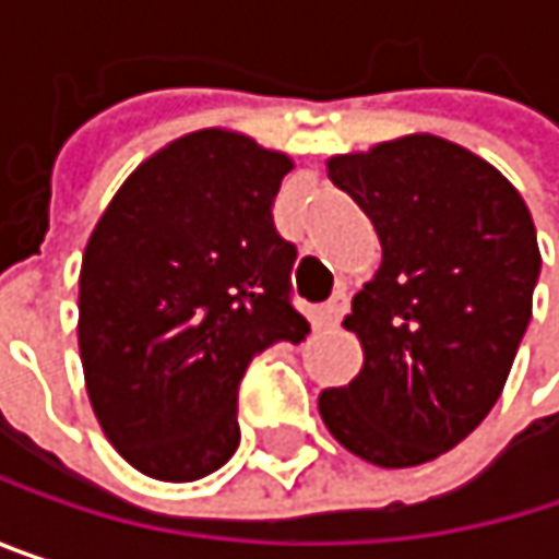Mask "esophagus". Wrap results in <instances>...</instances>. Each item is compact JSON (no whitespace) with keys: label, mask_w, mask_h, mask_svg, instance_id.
<instances>
[{"label":"esophagus","mask_w":559,"mask_h":559,"mask_svg":"<svg viewBox=\"0 0 559 559\" xmlns=\"http://www.w3.org/2000/svg\"><path fill=\"white\" fill-rule=\"evenodd\" d=\"M346 310H349V294H346V290H336V294L323 304V320H326L330 326H340V320L346 317Z\"/></svg>","instance_id":"obj_1"}]
</instances>
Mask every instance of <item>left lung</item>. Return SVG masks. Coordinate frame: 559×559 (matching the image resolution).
Here are the masks:
<instances>
[{"instance_id":"1","label":"left lung","mask_w":559,"mask_h":559,"mask_svg":"<svg viewBox=\"0 0 559 559\" xmlns=\"http://www.w3.org/2000/svg\"><path fill=\"white\" fill-rule=\"evenodd\" d=\"M326 174L372 219L382 265L343 320L362 369L320 391V417L366 463H430L483 424L511 372L540 275L531 210L502 170L427 132L333 155Z\"/></svg>"}]
</instances>
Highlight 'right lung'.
Here are the masks:
<instances>
[{
  "instance_id": "1",
  "label": "right lung",
  "mask_w": 559,
  "mask_h": 559,
  "mask_svg": "<svg viewBox=\"0 0 559 559\" xmlns=\"http://www.w3.org/2000/svg\"><path fill=\"white\" fill-rule=\"evenodd\" d=\"M294 162L233 129L145 158L90 233L76 343L106 440L139 473L193 483L239 447L236 391L310 323L290 304L297 249L272 219Z\"/></svg>"
}]
</instances>
